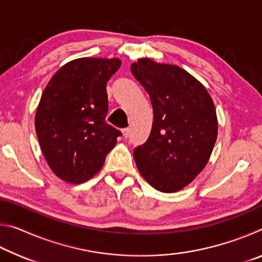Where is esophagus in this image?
<instances>
[{
  "instance_id": "esophagus-1",
  "label": "esophagus",
  "mask_w": 262,
  "mask_h": 262,
  "mask_svg": "<svg viewBox=\"0 0 262 262\" xmlns=\"http://www.w3.org/2000/svg\"><path fill=\"white\" fill-rule=\"evenodd\" d=\"M122 133H123V136H125L127 139V137L130 135V128H125V129L122 130Z\"/></svg>"
}]
</instances>
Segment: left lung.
I'll return each mask as SVG.
<instances>
[{
	"instance_id": "obj_1",
	"label": "left lung",
	"mask_w": 262,
	"mask_h": 262,
	"mask_svg": "<svg viewBox=\"0 0 262 262\" xmlns=\"http://www.w3.org/2000/svg\"><path fill=\"white\" fill-rule=\"evenodd\" d=\"M130 70L147 90L154 110L149 139L134 149L136 166L155 189L178 192L210 158L219 127L214 101L207 89L178 66L143 57Z\"/></svg>"
}]
</instances>
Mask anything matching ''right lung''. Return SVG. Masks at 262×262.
<instances>
[{
  "mask_svg": "<svg viewBox=\"0 0 262 262\" xmlns=\"http://www.w3.org/2000/svg\"><path fill=\"white\" fill-rule=\"evenodd\" d=\"M119 59L81 57L57 70L43 90L35 132L51 170L81 184L98 173L121 132L106 123V84L120 68Z\"/></svg>",
  "mask_w": 262,
  "mask_h": 262,
  "instance_id": "add662e5",
  "label": "right lung"
}]
</instances>
